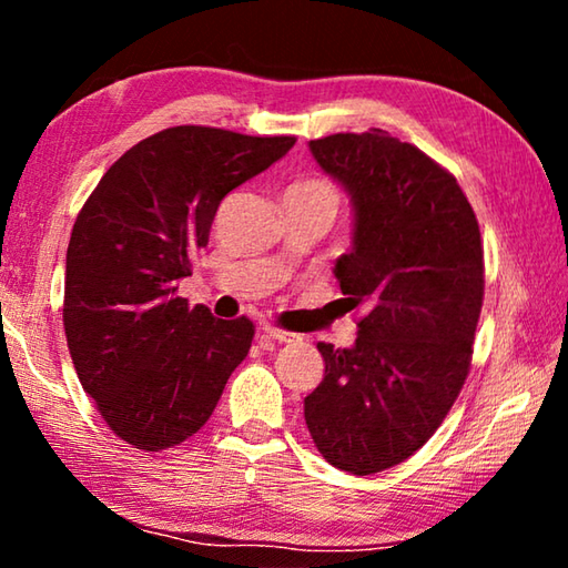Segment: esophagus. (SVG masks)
<instances>
[{
    "mask_svg": "<svg viewBox=\"0 0 568 568\" xmlns=\"http://www.w3.org/2000/svg\"><path fill=\"white\" fill-rule=\"evenodd\" d=\"M263 335H265V338L277 341V343H297V341H301V335H297V333L281 331V328H271V325H265Z\"/></svg>",
    "mask_w": 568,
    "mask_h": 568,
    "instance_id": "1",
    "label": "esophagus"
}]
</instances>
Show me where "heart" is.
Listing matches in <instances>:
<instances>
[{
	"label": "heart",
	"instance_id": "b5f03b06",
	"mask_svg": "<svg viewBox=\"0 0 568 568\" xmlns=\"http://www.w3.org/2000/svg\"><path fill=\"white\" fill-rule=\"evenodd\" d=\"M285 197L291 200H325V203L338 205V187L323 175H305L293 180L285 190Z\"/></svg>",
	"mask_w": 568,
	"mask_h": 568
}]
</instances>
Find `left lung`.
I'll list each match as a JSON object with an SVG mask.
<instances>
[{"instance_id": "1", "label": "left lung", "mask_w": 568, "mask_h": 568, "mask_svg": "<svg viewBox=\"0 0 568 568\" xmlns=\"http://www.w3.org/2000/svg\"><path fill=\"white\" fill-rule=\"evenodd\" d=\"M311 152L353 200L335 277L361 318L353 348L318 343L325 376L305 423L328 464L368 476L416 454L464 388L484 243L456 178L410 142L371 128L311 140Z\"/></svg>"}]
</instances>
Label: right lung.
Returning <instances> with one entry per match:
<instances>
[{
    "mask_svg": "<svg viewBox=\"0 0 568 568\" xmlns=\"http://www.w3.org/2000/svg\"><path fill=\"white\" fill-rule=\"evenodd\" d=\"M293 145V134L178 124L124 152L77 215L67 345L84 393L130 446L165 450L197 434L245 361L253 321H220L178 287L227 192Z\"/></svg>",
    "mask_w": 568,
    "mask_h": 568,
    "instance_id": "right-lung-1",
    "label": "right lung"
}]
</instances>
